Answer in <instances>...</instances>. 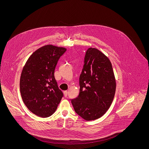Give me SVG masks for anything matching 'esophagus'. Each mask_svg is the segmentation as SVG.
Masks as SVG:
<instances>
[{
  "mask_svg": "<svg viewBox=\"0 0 149 149\" xmlns=\"http://www.w3.org/2000/svg\"><path fill=\"white\" fill-rule=\"evenodd\" d=\"M63 94H64L65 97H67V95H68V91H65L64 92H63Z\"/></svg>",
  "mask_w": 149,
  "mask_h": 149,
  "instance_id": "34e87169",
  "label": "esophagus"
}]
</instances>
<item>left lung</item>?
I'll list each match as a JSON object with an SVG mask.
<instances>
[{
  "instance_id": "8db88e82",
  "label": "left lung",
  "mask_w": 149,
  "mask_h": 149,
  "mask_svg": "<svg viewBox=\"0 0 149 149\" xmlns=\"http://www.w3.org/2000/svg\"><path fill=\"white\" fill-rule=\"evenodd\" d=\"M79 87V95L71 100L76 113L87 121L102 117L113 101L116 82L110 59L96 48L87 50Z\"/></svg>"
}]
</instances>
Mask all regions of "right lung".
Returning a JSON list of instances; mask_svg holds the SVG:
<instances>
[{"label":"right lung","mask_w":149,"mask_h":149,"mask_svg":"<svg viewBox=\"0 0 149 149\" xmlns=\"http://www.w3.org/2000/svg\"><path fill=\"white\" fill-rule=\"evenodd\" d=\"M66 51L52 45L42 47L30 56L23 68L20 79L21 96L27 108L39 117L53 114L63 97L54 72Z\"/></svg>","instance_id":"obj_1"}]
</instances>
